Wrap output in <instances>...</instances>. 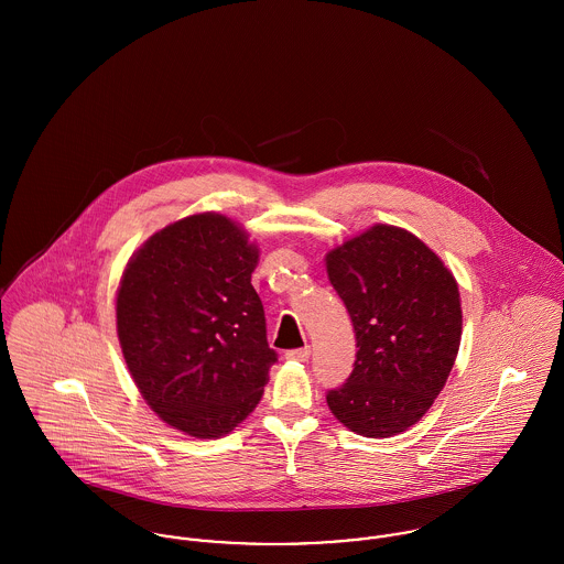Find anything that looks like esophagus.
Masks as SVG:
<instances>
[{"label": "esophagus", "mask_w": 564, "mask_h": 564, "mask_svg": "<svg viewBox=\"0 0 564 564\" xmlns=\"http://www.w3.org/2000/svg\"><path fill=\"white\" fill-rule=\"evenodd\" d=\"M289 360H297V362H306L311 358V347H302V349H289L284 354Z\"/></svg>", "instance_id": "1"}]
</instances>
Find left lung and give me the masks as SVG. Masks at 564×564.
<instances>
[{
  "label": "left lung",
  "mask_w": 564,
  "mask_h": 564,
  "mask_svg": "<svg viewBox=\"0 0 564 564\" xmlns=\"http://www.w3.org/2000/svg\"><path fill=\"white\" fill-rule=\"evenodd\" d=\"M325 264L358 347L354 371L327 391V405L356 434H400L427 412L454 367L458 284L425 242L393 226L336 247Z\"/></svg>",
  "instance_id": "1"
}]
</instances>
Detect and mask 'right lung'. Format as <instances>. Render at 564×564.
Listing matches in <instances>:
<instances>
[{"label": "right lung", "mask_w": 564, "mask_h": 564, "mask_svg": "<svg viewBox=\"0 0 564 564\" xmlns=\"http://www.w3.org/2000/svg\"><path fill=\"white\" fill-rule=\"evenodd\" d=\"M258 249L221 215H193L154 235L128 262L117 332L152 410L197 436L232 432L260 402L278 351L251 286Z\"/></svg>", "instance_id": "right-lung-1"}]
</instances>
